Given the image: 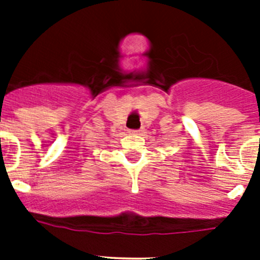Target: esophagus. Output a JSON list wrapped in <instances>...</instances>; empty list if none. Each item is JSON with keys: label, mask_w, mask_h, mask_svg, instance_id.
<instances>
[{"label": "esophagus", "mask_w": 260, "mask_h": 260, "mask_svg": "<svg viewBox=\"0 0 260 260\" xmlns=\"http://www.w3.org/2000/svg\"><path fill=\"white\" fill-rule=\"evenodd\" d=\"M128 133H130V134L139 135V134H142V130H128Z\"/></svg>", "instance_id": "1"}]
</instances>
